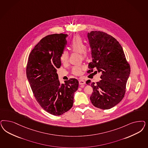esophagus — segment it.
<instances>
[{
	"instance_id": "esophagus-1",
	"label": "esophagus",
	"mask_w": 148,
	"mask_h": 148,
	"mask_svg": "<svg viewBox=\"0 0 148 148\" xmlns=\"http://www.w3.org/2000/svg\"><path fill=\"white\" fill-rule=\"evenodd\" d=\"M79 83L80 85H83V84H86V82H85V81H84L83 79H79Z\"/></svg>"
}]
</instances>
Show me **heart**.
Here are the masks:
<instances>
[{
  "label": "heart",
  "mask_w": 148,
  "mask_h": 148,
  "mask_svg": "<svg viewBox=\"0 0 148 148\" xmlns=\"http://www.w3.org/2000/svg\"><path fill=\"white\" fill-rule=\"evenodd\" d=\"M70 48L72 51L79 53L83 59H86L88 56V51L86 47L85 42L81 36L78 35L73 36L70 45ZM69 58V52L66 51H63L60 54V61L63 64H65L68 62ZM84 69V67L82 65H77L73 67L72 73L75 75H80Z\"/></svg>",
  "instance_id": "heart-1"
}]
</instances>
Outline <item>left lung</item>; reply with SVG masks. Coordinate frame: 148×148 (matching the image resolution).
<instances>
[{"mask_svg":"<svg viewBox=\"0 0 148 148\" xmlns=\"http://www.w3.org/2000/svg\"><path fill=\"white\" fill-rule=\"evenodd\" d=\"M88 38L92 58L88 73L93 72L94 68L101 72V80L96 84L90 80L86 82L93 88L91 102L97 108L108 110L124 97L130 66L121 46L113 36L100 31H92L88 34Z\"/></svg>","mask_w":148,"mask_h":148,"instance_id":"1","label":"left lung"}]
</instances>
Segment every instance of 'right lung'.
I'll use <instances>...</instances> for the list:
<instances>
[{
  "mask_svg": "<svg viewBox=\"0 0 148 148\" xmlns=\"http://www.w3.org/2000/svg\"><path fill=\"white\" fill-rule=\"evenodd\" d=\"M67 34H55L42 38L29 56L26 73L34 95L48 113L60 115L70 110L78 81L71 78L60 84L57 73L60 54L67 43Z\"/></svg>",
  "mask_w": 148,
  "mask_h": 148,
  "instance_id": "obj_1",
  "label": "right lung"
}]
</instances>
